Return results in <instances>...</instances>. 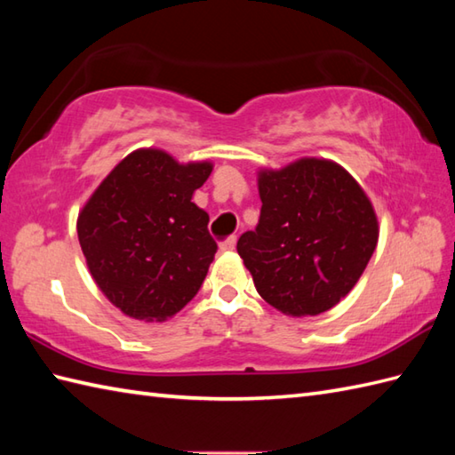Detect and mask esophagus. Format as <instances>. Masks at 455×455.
Segmentation results:
<instances>
[{
  "instance_id": "1",
  "label": "esophagus",
  "mask_w": 455,
  "mask_h": 455,
  "mask_svg": "<svg viewBox=\"0 0 455 455\" xmlns=\"http://www.w3.org/2000/svg\"><path fill=\"white\" fill-rule=\"evenodd\" d=\"M222 252H233V250L236 248V236H230V238H227L225 243H220V246H219Z\"/></svg>"
}]
</instances>
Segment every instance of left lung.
I'll list each match as a JSON object with an SVG mask.
<instances>
[{"mask_svg":"<svg viewBox=\"0 0 455 455\" xmlns=\"http://www.w3.org/2000/svg\"><path fill=\"white\" fill-rule=\"evenodd\" d=\"M258 191V227L236 244L258 293L289 316H315L340 303L379 238L360 183L332 160L301 158L259 170Z\"/></svg>","mask_w":455,"mask_h":455,"instance_id":"obj_1","label":"left lung"}]
</instances>
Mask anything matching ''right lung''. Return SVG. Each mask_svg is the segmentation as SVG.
<instances>
[{
	"instance_id": "add662e5",
	"label": "right lung",
	"mask_w": 455,
	"mask_h": 455,
	"mask_svg": "<svg viewBox=\"0 0 455 455\" xmlns=\"http://www.w3.org/2000/svg\"><path fill=\"white\" fill-rule=\"evenodd\" d=\"M211 172L207 160L180 164L160 148H139L85 201L76 225L85 264L127 316L162 323L197 295L217 243L191 197Z\"/></svg>"
}]
</instances>
